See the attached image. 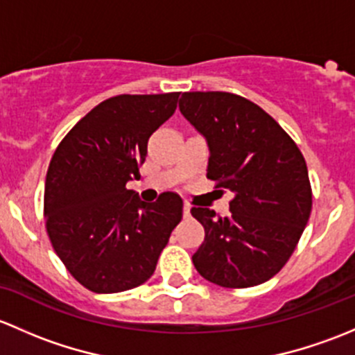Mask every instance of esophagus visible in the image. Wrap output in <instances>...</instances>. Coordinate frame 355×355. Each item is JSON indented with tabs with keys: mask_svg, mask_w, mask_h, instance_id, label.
<instances>
[{
	"mask_svg": "<svg viewBox=\"0 0 355 355\" xmlns=\"http://www.w3.org/2000/svg\"><path fill=\"white\" fill-rule=\"evenodd\" d=\"M182 214H184V217H189V214H191V205L184 202V207H182Z\"/></svg>",
	"mask_w": 355,
	"mask_h": 355,
	"instance_id": "esophagus-1",
	"label": "esophagus"
}]
</instances>
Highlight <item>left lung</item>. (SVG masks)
<instances>
[{
  "label": "left lung",
  "mask_w": 355,
  "mask_h": 355,
  "mask_svg": "<svg viewBox=\"0 0 355 355\" xmlns=\"http://www.w3.org/2000/svg\"><path fill=\"white\" fill-rule=\"evenodd\" d=\"M179 111L207 140V178L232 191L231 215L191 208L205 227L193 265L208 282L244 288L266 282L294 253L311 214L308 167L270 114L229 92H184Z\"/></svg>",
  "instance_id": "1"
}]
</instances>
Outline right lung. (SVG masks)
Listing matches in <instances>:
<instances>
[{
	"mask_svg": "<svg viewBox=\"0 0 355 355\" xmlns=\"http://www.w3.org/2000/svg\"><path fill=\"white\" fill-rule=\"evenodd\" d=\"M178 98L179 92L107 98L71 128L51 159L47 234L68 272L89 291L114 294L147 282L181 222L176 193L147 203L126 188L140 178L148 138L174 114Z\"/></svg>",
	"mask_w": 355,
	"mask_h": 355,
	"instance_id": "add662e5",
	"label": "right lung"
}]
</instances>
